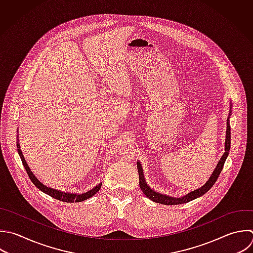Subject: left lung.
Masks as SVG:
<instances>
[{
    "instance_id": "1",
    "label": "left lung",
    "mask_w": 253,
    "mask_h": 253,
    "mask_svg": "<svg viewBox=\"0 0 253 253\" xmlns=\"http://www.w3.org/2000/svg\"><path fill=\"white\" fill-rule=\"evenodd\" d=\"M231 110H229V116L231 115ZM230 148V126H229V117L226 121V134H225V146H224V153L222 154L221 158L219 159V161L217 162V165L215 167V169L213 170L212 174L211 175L210 179L206 182V184L204 186H202L201 188L194 190L190 193H188L186 196H183L181 198H174V197H169L167 195H163L160 193L155 192L154 190H152L147 183L145 182L144 179V175H143V170L141 167V164L139 161H137V170H138V175H139V187L141 189V191L144 193V195L150 199L151 201L155 202V203H159V204H163V205H179V204H184V203H188L194 199H197L201 196H203L204 194H206L211 187L212 185L215 183V181L217 180L224 161L228 155V151Z\"/></svg>"
}]
</instances>
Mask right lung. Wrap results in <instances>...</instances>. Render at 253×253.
<instances>
[{
    "label": "right lung",
    "mask_w": 253,
    "mask_h": 253,
    "mask_svg": "<svg viewBox=\"0 0 253 253\" xmlns=\"http://www.w3.org/2000/svg\"><path fill=\"white\" fill-rule=\"evenodd\" d=\"M19 137V136H18ZM18 144V152L20 154V157L22 159V162H23V165L30 177V179L32 180V182L36 185L37 188H39L41 191H42L43 193L49 195L50 197L56 199V200H59V201H62V202H66V203H78V202H82V201H85L89 198H91L92 196H94L100 189H101V186H102V183L98 184L96 187H94L92 190L86 192V193H83V194H74V193H65V192H62V191H59V190H55V189H52V188H49L45 185H43L36 176L35 174L32 172V170L30 169L24 155H23V152L21 150V147H20V144L19 142L17 143Z\"/></svg>",
    "instance_id": "right-lung-1"
}]
</instances>
